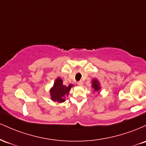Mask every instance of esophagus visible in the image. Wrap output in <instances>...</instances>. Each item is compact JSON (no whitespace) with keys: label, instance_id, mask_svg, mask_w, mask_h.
I'll return each mask as SVG.
<instances>
[{"label":"esophagus","instance_id":"1","mask_svg":"<svg viewBox=\"0 0 146 146\" xmlns=\"http://www.w3.org/2000/svg\"><path fill=\"white\" fill-rule=\"evenodd\" d=\"M78 86H83V82L82 81L78 82Z\"/></svg>","mask_w":146,"mask_h":146}]
</instances>
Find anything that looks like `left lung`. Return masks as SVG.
Wrapping results in <instances>:
<instances>
[{"label":"left lung","mask_w":146,"mask_h":146,"mask_svg":"<svg viewBox=\"0 0 146 146\" xmlns=\"http://www.w3.org/2000/svg\"><path fill=\"white\" fill-rule=\"evenodd\" d=\"M91 87L93 88V93H99L101 92L102 87L100 85V81L96 78H93L91 81Z\"/></svg>","instance_id":"obj_1"}]
</instances>
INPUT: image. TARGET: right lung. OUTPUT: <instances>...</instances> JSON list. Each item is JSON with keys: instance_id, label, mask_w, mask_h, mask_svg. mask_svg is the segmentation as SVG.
I'll return each mask as SVG.
<instances>
[{"instance_id": "right-lung-1", "label": "right lung", "mask_w": 146, "mask_h": 146, "mask_svg": "<svg viewBox=\"0 0 146 146\" xmlns=\"http://www.w3.org/2000/svg\"><path fill=\"white\" fill-rule=\"evenodd\" d=\"M74 85L70 84L68 86L63 84L61 78L58 77L55 80L53 86L50 88V98L53 102L57 104L63 103L66 101V98L69 94L70 90Z\"/></svg>"}]
</instances>
